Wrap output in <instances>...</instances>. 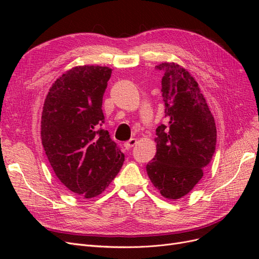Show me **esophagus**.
I'll return each instance as SVG.
<instances>
[{"label": "esophagus", "mask_w": 259, "mask_h": 259, "mask_svg": "<svg viewBox=\"0 0 259 259\" xmlns=\"http://www.w3.org/2000/svg\"><path fill=\"white\" fill-rule=\"evenodd\" d=\"M136 144H137V139L136 138H131L128 142H126V143L124 144V147L126 148V149H131V148L134 147Z\"/></svg>", "instance_id": "1"}]
</instances>
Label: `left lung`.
Returning a JSON list of instances; mask_svg holds the SVG:
<instances>
[{"mask_svg": "<svg viewBox=\"0 0 259 259\" xmlns=\"http://www.w3.org/2000/svg\"><path fill=\"white\" fill-rule=\"evenodd\" d=\"M162 97L165 124L156 128V153L147 174L164 198L177 200L203 177L216 146L214 116L198 82L175 62H162Z\"/></svg>", "mask_w": 259, "mask_h": 259, "instance_id": "obj_1", "label": "left lung"}]
</instances>
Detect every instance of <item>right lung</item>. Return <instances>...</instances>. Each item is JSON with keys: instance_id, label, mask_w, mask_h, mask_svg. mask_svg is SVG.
Returning a JSON list of instances; mask_svg holds the SVG:
<instances>
[{"instance_id": "right-lung-1", "label": "right lung", "mask_w": 259, "mask_h": 259, "mask_svg": "<svg viewBox=\"0 0 259 259\" xmlns=\"http://www.w3.org/2000/svg\"><path fill=\"white\" fill-rule=\"evenodd\" d=\"M112 69L77 66L53 83L44 101L41 138L61 184L85 199L97 197L119 173L124 154L101 130L103 97Z\"/></svg>"}]
</instances>
